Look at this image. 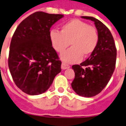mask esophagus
<instances>
[{
    "instance_id": "obj_1",
    "label": "esophagus",
    "mask_w": 126,
    "mask_h": 126,
    "mask_svg": "<svg viewBox=\"0 0 126 126\" xmlns=\"http://www.w3.org/2000/svg\"><path fill=\"white\" fill-rule=\"evenodd\" d=\"M70 67V66L69 65H67V64H65V63H62V65H61V68H62V69H69Z\"/></svg>"
}]
</instances>
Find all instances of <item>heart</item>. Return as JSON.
<instances>
[{"label": "heart", "mask_w": 126, "mask_h": 126, "mask_svg": "<svg viewBox=\"0 0 126 126\" xmlns=\"http://www.w3.org/2000/svg\"><path fill=\"white\" fill-rule=\"evenodd\" d=\"M49 38L53 48L59 53L64 52L71 43L73 47L61 55L62 61L69 64L79 62L83 55H91L98 43L96 28L76 19L63 24L61 32L51 30Z\"/></svg>", "instance_id": "heart-1"}]
</instances>
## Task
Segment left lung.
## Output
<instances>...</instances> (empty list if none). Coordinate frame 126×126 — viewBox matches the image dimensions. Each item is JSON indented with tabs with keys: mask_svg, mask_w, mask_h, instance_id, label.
<instances>
[{
	"mask_svg": "<svg viewBox=\"0 0 126 126\" xmlns=\"http://www.w3.org/2000/svg\"><path fill=\"white\" fill-rule=\"evenodd\" d=\"M94 22L98 43L88 59L72 68L75 78L71 83L76 93L84 97H92L102 92L110 79L115 69L117 50L110 30L100 21L93 17L81 16Z\"/></svg>",
	"mask_w": 126,
	"mask_h": 126,
	"instance_id": "left-lung-1",
	"label": "left lung"
}]
</instances>
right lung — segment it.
Instances as JSON below:
<instances>
[{
    "mask_svg": "<svg viewBox=\"0 0 126 126\" xmlns=\"http://www.w3.org/2000/svg\"><path fill=\"white\" fill-rule=\"evenodd\" d=\"M62 14L36 12L19 24L11 40L8 65L17 87L30 95L49 88L61 71V62L49 38L50 28Z\"/></svg>",
    "mask_w": 126,
    "mask_h": 126,
    "instance_id": "1",
    "label": "right lung"
}]
</instances>
